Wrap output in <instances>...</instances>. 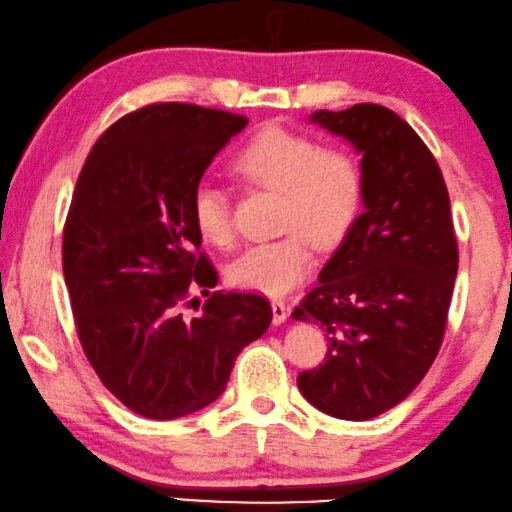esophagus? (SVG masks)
I'll use <instances>...</instances> for the list:
<instances>
[{"mask_svg": "<svg viewBox=\"0 0 512 512\" xmlns=\"http://www.w3.org/2000/svg\"><path fill=\"white\" fill-rule=\"evenodd\" d=\"M271 311H273V325H283L287 320V306L283 299H271Z\"/></svg>", "mask_w": 512, "mask_h": 512, "instance_id": "1", "label": "esophagus"}]
</instances>
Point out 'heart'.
Segmentation results:
<instances>
[{"label":"heart","mask_w":512,"mask_h":512,"mask_svg":"<svg viewBox=\"0 0 512 512\" xmlns=\"http://www.w3.org/2000/svg\"><path fill=\"white\" fill-rule=\"evenodd\" d=\"M241 181L280 192L278 239L253 243L227 269L241 290L278 297L290 292L313 264L315 243L338 246L362 213L364 169L350 150L325 146L285 127H264L232 160ZM190 215L201 239L227 248L234 241L227 192L199 181L190 197Z\"/></svg>","instance_id":"b5f03b06"}]
</instances>
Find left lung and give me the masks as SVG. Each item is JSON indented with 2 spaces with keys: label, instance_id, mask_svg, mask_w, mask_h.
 Instances as JSON below:
<instances>
[{
  "label": "left lung",
  "instance_id": "obj_1",
  "mask_svg": "<svg viewBox=\"0 0 512 512\" xmlns=\"http://www.w3.org/2000/svg\"><path fill=\"white\" fill-rule=\"evenodd\" d=\"M311 122L362 153L364 213L292 311L327 331L318 369L299 373L308 403L362 422L420 385L441 350L459 250L431 150L380 104L315 111Z\"/></svg>",
  "mask_w": 512,
  "mask_h": 512
}]
</instances>
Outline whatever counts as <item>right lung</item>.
Here are the masks:
<instances>
[{"label":"right lung","mask_w":512,"mask_h":512,"mask_svg":"<svg viewBox=\"0 0 512 512\" xmlns=\"http://www.w3.org/2000/svg\"><path fill=\"white\" fill-rule=\"evenodd\" d=\"M248 125L194 104H148L92 146L64 222L62 269L83 352L106 390L150 420H176L225 392L239 352L271 325L253 292H208L194 185ZM209 294L187 319L191 290Z\"/></svg>","instance_id":"right-lung-1"}]
</instances>
